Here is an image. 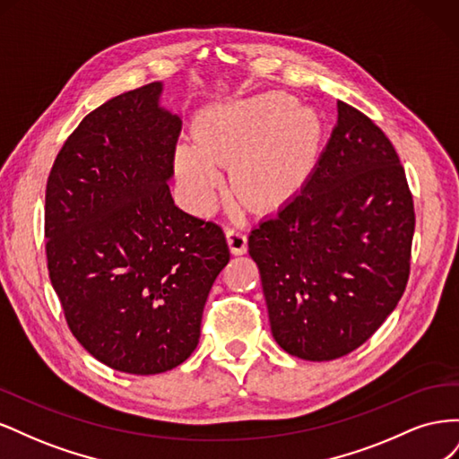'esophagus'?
<instances>
[{
    "label": "esophagus",
    "mask_w": 459,
    "mask_h": 459,
    "mask_svg": "<svg viewBox=\"0 0 459 459\" xmlns=\"http://www.w3.org/2000/svg\"><path fill=\"white\" fill-rule=\"evenodd\" d=\"M230 251L233 255H245L247 253V233L241 228H230L226 231Z\"/></svg>",
    "instance_id": "34e87169"
}]
</instances>
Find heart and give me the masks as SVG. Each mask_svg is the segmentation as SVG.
Segmentation results:
<instances>
[{"mask_svg":"<svg viewBox=\"0 0 459 459\" xmlns=\"http://www.w3.org/2000/svg\"><path fill=\"white\" fill-rule=\"evenodd\" d=\"M319 120L283 91L214 107L201 117L195 143H179L174 164L193 211L206 212L218 201L231 166L233 193L258 211L287 203L314 170Z\"/></svg>","mask_w":459,"mask_h":459,"instance_id":"1","label":"heart"}]
</instances>
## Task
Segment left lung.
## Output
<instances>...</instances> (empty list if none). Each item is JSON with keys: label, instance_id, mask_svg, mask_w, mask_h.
Segmentation results:
<instances>
[{"label": "left lung", "instance_id": "left-lung-1", "mask_svg": "<svg viewBox=\"0 0 459 459\" xmlns=\"http://www.w3.org/2000/svg\"><path fill=\"white\" fill-rule=\"evenodd\" d=\"M337 126L299 195L248 235L275 342L327 362L364 344L410 275L413 199L393 143L337 101Z\"/></svg>", "mask_w": 459, "mask_h": 459}]
</instances>
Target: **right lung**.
I'll return each mask as SVG.
<instances>
[{"mask_svg": "<svg viewBox=\"0 0 459 459\" xmlns=\"http://www.w3.org/2000/svg\"><path fill=\"white\" fill-rule=\"evenodd\" d=\"M160 93L152 82L91 110L46 189L48 270L66 324L95 359L134 375L174 369L197 349L230 262L221 228L174 204L182 120Z\"/></svg>", "mask_w": 459, "mask_h": 459, "instance_id": "right-lung-1", "label": "right lung"}]
</instances>
